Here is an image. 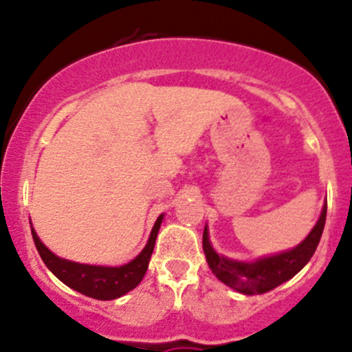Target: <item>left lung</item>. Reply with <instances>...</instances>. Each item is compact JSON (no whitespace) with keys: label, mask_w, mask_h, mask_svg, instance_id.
I'll list each match as a JSON object with an SVG mask.
<instances>
[{"label":"left lung","mask_w":352,"mask_h":352,"mask_svg":"<svg viewBox=\"0 0 352 352\" xmlns=\"http://www.w3.org/2000/svg\"><path fill=\"white\" fill-rule=\"evenodd\" d=\"M325 217H327V203L324 205L318 222L315 223L309 237L302 244L296 245L292 251L283 252V254L264 257L256 263H237V261H230L227 257L217 254L210 245L208 230L205 227V230H203V252H205L206 263H208L212 273L230 288L237 289L244 295L266 293L295 276L309 263L318 242H320Z\"/></svg>","instance_id":"left-lung-1"}]
</instances>
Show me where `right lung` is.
I'll return each mask as SVG.
<instances>
[{
	"label": "right lung",
	"mask_w": 352,
	"mask_h": 352,
	"mask_svg": "<svg viewBox=\"0 0 352 352\" xmlns=\"http://www.w3.org/2000/svg\"><path fill=\"white\" fill-rule=\"evenodd\" d=\"M162 215L155 220L152 227L151 237L144 251L129 264L120 267H104V266H88V264L71 263V261L60 259L49 251L42 244L41 239L37 237L34 229H32V237H34L35 248L45 266L63 281L69 288L82 293L86 296H91L96 300H115L118 296L125 295L130 289L135 288L142 281L146 274L149 259L154 251L155 237H157L159 227H161Z\"/></svg>",
	"instance_id": "obj_1"
}]
</instances>
